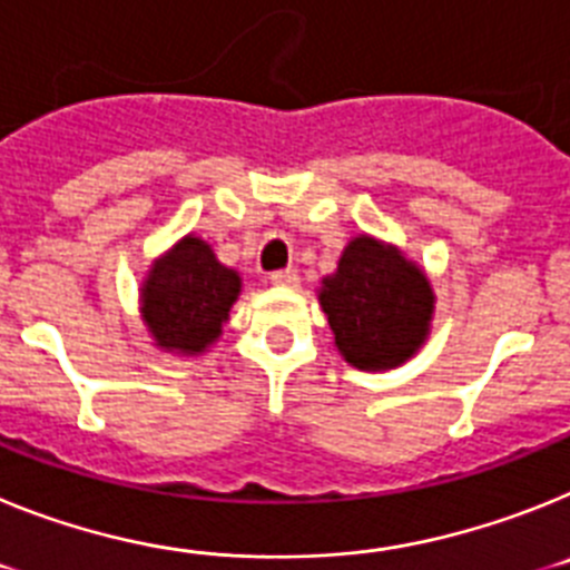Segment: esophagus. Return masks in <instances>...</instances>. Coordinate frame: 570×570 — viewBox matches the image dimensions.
<instances>
[{
  "label": "esophagus",
  "instance_id": "1",
  "mask_svg": "<svg viewBox=\"0 0 570 570\" xmlns=\"http://www.w3.org/2000/svg\"><path fill=\"white\" fill-rule=\"evenodd\" d=\"M296 282H299V274L294 268H282L271 274V285H276V288H296Z\"/></svg>",
  "mask_w": 570,
  "mask_h": 570
}]
</instances>
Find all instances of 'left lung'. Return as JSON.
Segmentation results:
<instances>
[{
    "mask_svg": "<svg viewBox=\"0 0 570 570\" xmlns=\"http://www.w3.org/2000/svg\"><path fill=\"white\" fill-rule=\"evenodd\" d=\"M434 299L420 265L367 234L347 242L320 291L334 345L360 371H387L411 360L428 340Z\"/></svg>",
    "mask_w": 570,
    "mask_h": 570,
    "instance_id": "left-lung-1",
    "label": "left lung"
}]
</instances>
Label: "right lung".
<instances>
[{
  "label": "right lung",
  "instance_id": "obj_1",
  "mask_svg": "<svg viewBox=\"0 0 570 570\" xmlns=\"http://www.w3.org/2000/svg\"><path fill=\"white\" fill-rule=\"evenodd\" d=\"M239 291V274L188 234L150 265L139 294L142 320L156 347L196 356L219 340Z\"/></svg>",
  "mask_w": 570,
  "mask_h": 570
}]
</instances>
